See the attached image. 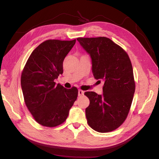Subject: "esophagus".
Wrapping results in <instances>:
<instances>
[{
    "label": "esophagus",
    "mask_w": 159,
    "mask_h": 159,
    "mask_svg": "<svg viewBox=\"0 0 159 159\" xmlns=\"http://www.w3.org/2000/svg\"><path fill=\"white\" fill-rule=\"evenodd\" d=\"M84 91L81 90V89H80V90L78 91V95H79V96H82V95H84Z\"/></svg>",
    "instance_id": "34e87169"
}]
</instances>
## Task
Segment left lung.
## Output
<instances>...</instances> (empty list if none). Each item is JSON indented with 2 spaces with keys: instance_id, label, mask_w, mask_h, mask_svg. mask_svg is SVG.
Instances as JSON below:
<instances>
[{
  "instance_id": "obj_1",
  "label": "left lung",
  "mask_w": 159,
  "mask_h": 159,
  "mask_svg": "<svg viewBox=\"0 0 159 159\" xmlns=\"http://www.w3.org/2000/svg\"><path fill=\"white\" fill-rule=\"evenodd\" d=\"M91 57L95 79L103 81V94L86 91L88 123L99 133L114 131L125 121L135 91L133 66L127 53L106 37L78 38Z\"/></svg>"
}]
</instances>
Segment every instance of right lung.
Wrapping results in <instances>:
<instances>
[{
	"instance_id": "right-lung-1",
	"label": "right lung",
	"mask_w": 159,
	"mask_h": 159,
	"mask_svg": "<svg viewBox=\"0 0 159 159\" xmlns=\"http://www.w3.org/2000/svg\"><path fill=\"white\" fill-rule=\"evenodd\" d=\"M76 40H48L34 49L21 75V87L27 108L44 127L63 123L77 99L78 89H66L54 80L63 74V61Z\"/></svg>"
}]
</instances>
